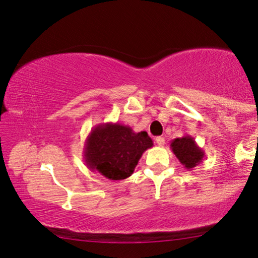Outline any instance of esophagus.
<instances>
[{
  "instance_id": "esophagus-1",
  "label": "esophagus",
  "mask_w": 258,
  "mask_h": 258,
  "mask_svg": "<svg viewBox=\"0 0 258 258\" xmlns=\"http://www.w3.org/2000/svg\"><path fill=\"white\" fill-rule=\"evenodd\" d=\"M156 144L158 147H163L164 144H165V140L163 139V137H161V136H158V137H156Z\"/></svg>"
}]
</instances>
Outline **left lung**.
Here are the masks:
<instances>
[{
	"label": "left lung",
	"instance_id": "left-lung-1",
	"mask_svg": "<svg viewBox=\"0 0 258 258\" xmlns=\"http://www.w3.org/2000/svg\"><path fill=\"white\" fill-rule=\"evenodd\" d=\"M170 148L183 167L188 170H192V168L200 164L204 157L203 149L199 147L194 137L190 135H184L183 137L172 140Z\"/></svg>",
	"mask_w": 258,
	"mask_h": 258
}]
</instances>
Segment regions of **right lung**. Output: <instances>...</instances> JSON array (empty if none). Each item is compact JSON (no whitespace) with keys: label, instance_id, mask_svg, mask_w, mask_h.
I'll list each match as a JSON object with an SVG mask.
<instances>
[{"label":"right lung","instance_id":"add662e5","mask_svg":"<svg viewBox=\"0 0 258 258\" xmlns=\"http://www.w3.org/2000/svg\"><path fill=\"white\" fill-rule=\"evenodd\" d=\"M153 146L147 132L135 133L129 125L119 123H101L86 139L83 158L91 171L121 181L133 175L144 151Z\"/></svg>","mask_w":258,"mask_h":258}]
</instances>
